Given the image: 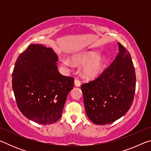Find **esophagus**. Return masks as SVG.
Here are the masks:
<instances>
[{
    "mask_svg": "<svg viewBox=\"0 0 151 151\" xmlns=\"http://www.w3.org/2000/svg\"><path fill=\"white\" fill-rule=\"evenodd\" d=\"M81 81L78 80V79H75V85L76 86H81Z\"/></svg>",
    "mask_w": 151,
    "mask_h": 151,
    "instance_id": "34e87169",
    "label": "esophagus"
}]
</instances>
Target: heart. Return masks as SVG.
Segmentation results:
<instances>
[{
	"mask_svg": "<svg viewBox=\"0 0 151 151\" xmlns=\"http://www.w3.org/2000/svg\"><path fill=\"white\" fill-rule=\"evenodd\" d=\"M73 62L80 65H88L84 69V75L88 78H93L98 76L103 72L106 65V58L100 57V52L97 51H88L74 55L72 57ZM63 65L70 67L72 63L68 59L63 60Z\"/></svg>",
	"mask_w": 151,
	"mask_h": 151,
	"instance_id": "b5f03b06",
	"label": "heart"
}]
</instances>
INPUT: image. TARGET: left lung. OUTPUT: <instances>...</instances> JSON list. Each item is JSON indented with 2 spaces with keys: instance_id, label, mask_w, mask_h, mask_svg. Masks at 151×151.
Here are the masks:
<instances>
[{
  "instance_id": "obj_1",
  "label": "left lung",
  "mask_w": 151,
  "mask_h": 151,
  "mask_svg": "<svg viewBox=\"0 0 151 151\" xmlns=\"http://www.w3.org/2000/svg\"><path fill=\"white\" fill-rule=\"evenodd\" d=\"M119 52L96 79L81 85L86 115L94 124H110L129 111L136 88L134 66L129 51L118 43Z\"/></svg>"
}]
</instances>
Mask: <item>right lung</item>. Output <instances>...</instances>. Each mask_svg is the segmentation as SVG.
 I'll list each match as a JSON object with an SVG mask.
<instances>
[{
  "mask_svg": "<svg viewBox=\"0 0 151 151\" xmlns=\"http://www.w3.org/2000/svg\"><path fill=\"white\" fill-rule=\"evenodd\" d=\"M58 56L50 47L30 45L18 57L12 84L18 108L24 116L41 124L62 116L74 78L58 72Z\"/></svg>",
  "mask_w": 151,
  "mask_h": 151,
  "instance_id": "right-lung-1",
  "label": "right lung"
}]
</instances>
